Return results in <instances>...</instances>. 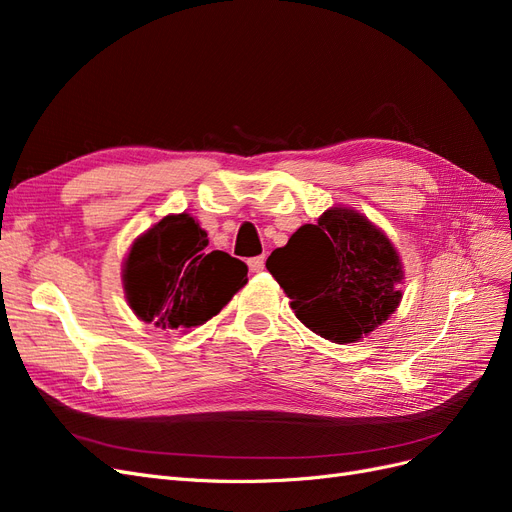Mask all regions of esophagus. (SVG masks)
I'll list each match as a JSON object with an SVG mask.
<instances>
[{"label":"esophagus","mask_w":512,"mask_h":512,"mask_svg":"<svg viewBox=\"0 0 512 512\" xmlns=\"http://www.w3.org/2000/svg\"><path fill=\"white\" fill-rule=\"evenodd\" d=\"M247 267H250L252 273H262L265 271V256H256L247 260Z\"/></svg>","instance_id":"34e87169"}]
</instances>
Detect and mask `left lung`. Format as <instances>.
<instances>
[{"mask_svg": "<svg viewBox=\"0 0 512 512\" xmlns=\"http://www.w3.org/2000/svg\"><path fill=\"white\" fill-rule=\"evenodd\" d=\"M267 269L309 331L359 342L401 303L404 265L391 239L350 207H331L267 258Z\"/></svg>", "mask_w": 512, "mask_h": 512, "instance_id": "obj_1", "label": "left lung"}]
</instances>
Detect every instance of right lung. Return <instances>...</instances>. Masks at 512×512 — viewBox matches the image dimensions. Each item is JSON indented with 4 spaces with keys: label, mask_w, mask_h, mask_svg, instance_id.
<instances>
[{
    "label": "right lung",
    "mask_w": 512,
    "mask_h": 512,
    "mask_svg": "<svg viewBox=\"0 0 512 512\" xmlns=\"http://www.w3.org/2000/svg\"><path fill=\"white\" fill-rule=\"evenodd\" d=\"M207 245V232L185 211L136 237L121 275L132 312L168 331H188L218 316L247 284V265Z\"/></svg>",
    "instance_id": "add662e5"
}]
</instances>
